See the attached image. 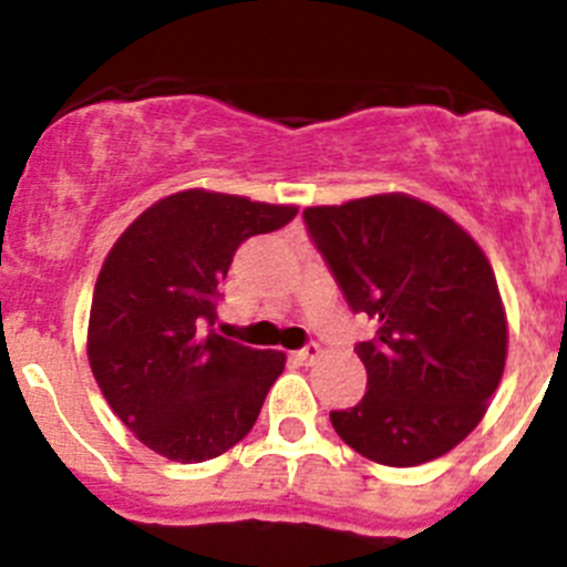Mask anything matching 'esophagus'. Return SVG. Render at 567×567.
<instances>
[{
	"instance_id": "obj_1",
	"label": "esophagus",
	"mask_w": 567,
	"mask_h": 567,
	"mask_svg": "<svg viewBox=\"0 0 567 567\" xmlns=\"http://www.w3.org/2000/svg\"><path fill=\"white\" fill-rule=\"evenodd\" d=\"M296 359H299L301 364H307V368H310V364H316V362H320V359H323V348L312 342V346H307V348H301V351H296Z\"/></svg>"
}]
</instances>
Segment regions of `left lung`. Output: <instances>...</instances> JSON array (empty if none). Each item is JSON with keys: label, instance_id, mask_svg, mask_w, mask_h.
Masks as SVG:
<instances>
[{"label": "left lung", "instance_id": "left-lung-1", "mask_svg": "<svg viewBox=\"0 0 567 567\" xmlns=\"http://www.w3.org/2000/svg\"><path fill=\"white\" fill-rule=\"evenodd\" d=\"M353 312L379 323L357 357L368 394L331 411L337 436L381 466L442 458L480 425L507 359V316L480 244L403 192L305 208Z\"/></svg>", "mask_w": 567, "mask_h": 567}]
</instances>
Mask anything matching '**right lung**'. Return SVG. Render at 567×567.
Wrapping results in <instances>:
<instances>
[{"label":"right lung","instance_id":"right-lung-1","mask_svg":"<svg viewBox=\"0 0 567 567\" xmlns=\"http://www.w3.org/2000/svg\"><path fill=\"white\" fill-rule=\"evenodd\" d=\"M296 214V205L183 188L142 210L109 249L90 307L87 359L106 403L153 453L203 463L255 425L285 353L208 326L241 241Z\"/></svg>","mask_w":567,"mask_h":567}]
</instances>
